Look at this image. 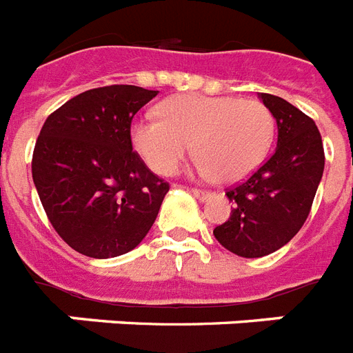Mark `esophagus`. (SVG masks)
<instances>
[{
	"label": "esophagus",
	"instance_id": "1",
	"mask_svg": "<svg viewBox=\"0 0 353 353\" xmlns=\"http://www.w3.org/2000/svg\"><path fill=\"white\" fill-rule=\"evenodd\" d=\"M191 193H193L199 200H202V202H204V200H208L211 196L210 191H204V190H191Z\"/></svg>",
	"mask_w": 353,
	"mask_h": 353
}]
</instances>
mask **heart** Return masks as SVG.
<instances>
[{
	"mask_svg": "<svg viewBox=\"0 0 353 353\" xmlns=\"http://www.w3.org/2000/svg\"><path fill=\"white\" fill-rule=\"evenodd\" d=\"M160 118L132 120L131 143L159 174H173L193 142L196 171L235 184L255 171L272 148L275 118L253 98L180 94L159 105Z\"/></svg>",
	"mask_w": 353,
	"mask_h": 353,
	"instance_id": "obj_1",
	"label": "heart"
}]
</instances>
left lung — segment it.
I'll return each instance as SVG.
<instances>
[{
    "mask_svg": "<svg viewBox=\"0 0 353 353\" xmlns=\"http://www.w3.org/2000/svg\"><path fill=\"white\" fill-rule=\"evenodd\" d=\"M277 122V148L244 184L228 191L230 219L213 235L246 259L288 244L308 219L324 171V149L315 122L284 98L259 92Z\"/></svg>",
    "mask_w": 353,
    "mask_h": 353,
    "instance_id": "1",
    "label": "left lung"
}]
</instances>
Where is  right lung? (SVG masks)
<instances>
[{"instance_id": "obj_1", "label": "right lung", "mask_w": 353, "mask_h": 353, "mask_svg": "<svg viewBox=\"0 0 353 353\" xmlns=\"http://www.w3.org/2000/svg\"><path fill=\"white\" fill-rule=\"evenodd\" d=\"M159 91L91 89L65 101L39 131L32 180L58 235L81 255L131 252L157 221L169 184L132 151L131 120Z\"/></svg>"}]
</instances>
